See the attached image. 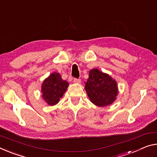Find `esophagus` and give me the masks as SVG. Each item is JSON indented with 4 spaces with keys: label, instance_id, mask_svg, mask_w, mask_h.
I'll use <instances>...</instances> for the list:
<instances>
[{
    "label": "esophagus",
    "instance_id": "34e87169",
    "mask_svg": "<svg viewBox=\"0 0 157 157\" xmlns=\"http://www.w3.org/2000/svg\"><path fill=\"white\" fill-rule=\"evenodd\" d=\"M73 82L75 83V84H79L81 82V79H77V78H75L73 79Z\"/></svg>",
    "mask_w": 157,
    "mask_h": 157
}]
</instances>
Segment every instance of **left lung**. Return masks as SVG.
<instances>
[{
    "label": "left lung",
    "instance_id": "8db88e82",
    "mask_svg": "<svg viewBox=\"0 0 157 157\" xmlns=\"http://www.w3.org/2000/svg\"><path fill=\"white\" fill-rule=\"evenodd\" d=\"M84 83L88 97L96 106H108L117 99L119 91L116 80L98 69L89 71V78Z\"/></svg>",
    "mask_w": 157,
    "mask_h": 157
}]
</instances>
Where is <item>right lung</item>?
<instances>
[{"instance_id":"obj_1","label":"right lung","mask_w":157,"mask_h":157,"mask_svg":"<svg viewBox=\"0 0 157 157\" xmlns=\"http://www.w3.org/2000/svg\"><path fill=\"white\" fill-rule=\"evenodd\" d=\"M69 83L61 78V75L56 72L49 75L44 79L41 86L42 97L49 105H56L66 91Z\"/></svg>"}]
</instances>
